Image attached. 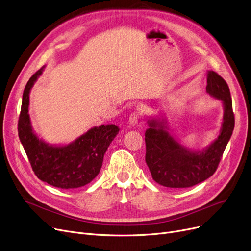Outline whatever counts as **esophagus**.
I'll use <instances>...</instances> for the list:
<instances>
[{
    "label": "esophagus",
    "mask_w": 251,
    "mask_h": 251,
    "mask_svg": "<svg viewBox=\"0 0 251 251\" xmlns=\"http://www.w3.org/2000/svg\"><path fill=\"white\" fill-rule=\"evenodd\" d=\"M139 120H140V112L135 111V112L131 113V115L129 116V124L134 126V125L138 124Z\"/></svg>",
    "instance_id": "obj_1"
}]
</instances>
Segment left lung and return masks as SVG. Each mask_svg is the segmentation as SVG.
<instances>
[{"label": "left lung", "mask_w": 251, "mask_h": 251, "mask_svg": "<svg viewBox=\"0 0 251 251\" xmlns=\"http://www.w3.org/2000/svg\"><path fill=\"white\" fill-rule=\"evenodd\" d=\"M206 92L222 100L224 116L219 135L203 150L182 146L169 133L168 122L163 116L148 120L146 162L152 179L163 187H193L210 177L219 166L235 126L232 99L227 84L213 71L207 72Z\"/></svg>", "instance_id": "obj_1"}]
</instances>
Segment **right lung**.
<instances>
[{
	"instance_id": "add662e5",
	"label": "right lung",
	"mask_w": 251,
	"mask_h": 251,
	"mask_svg": "<svg viewBox=\"0 0 251 251\" xmlns=\"http://www.w3.org/2000/svg\"><path fill=\"white\" fill-rule=\"evenodd\" d=\"M44 68L31 75L25 88L18 136L39 179L59 189L81 188L100 173L105 151L120 129L115 124L95 126L71 144L62 146L50 145L40 139L31 126L28 105L30 90Z\"/></svg>"
}]
</instances>
